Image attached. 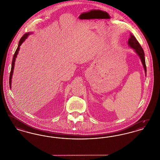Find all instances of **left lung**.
I'll use <instances>...</instances> for the list:
<instances>
[{
  "mask_svg": "<svg viewBox=\"0 0 160 160\" xmlns=\"http://www.w3.org/2000/svg\"><path fill=\"white\" fill-rule=\"evenodd\" d=\"M128 44L129 47L132 48L136 53L138 54L139 58H140L141 61L142 62V64L143 65V68L145 69V73L146 76V63H145V53L142 48V47L140 45L139 42H138L137 39L135 38L134 35H132L131 33L130 34V38L128 39Z\"/></svg>",
  "mask_w": 160,
  "mask_h": 160,
  "instance_id": "left-lung-1",
  "label": "left lung"
}]
</instances>
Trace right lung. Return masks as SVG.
I'll return each mask as SVG.
<instances>
[{
  "instance_id": "1",
  "label": "right lung",
  "mask_w": 160,
  "mask_h": 160,
  "mask_svg": "<svg viewBox=\"0 0 160 160\" xmlns=\"http://www.w3.org/2000/svg\"><path fill=\"white\" fill-rule=\"evenodd\" d=\"M31 33H25L23 37L21 38L19 42H18V47L15 51V53L14 54V56H13V58H12V65H11V72H10V76H9V86H10V88H11V79H12V74H13V71H14V64H15V59L17 58V56L18 53V51L20 50V47L22 44L23 42L25 41V39L26 38H28V37L31 35Z\"/></svg>"
}]
</instances>
